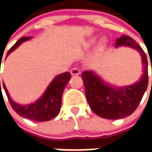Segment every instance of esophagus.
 <instances>
[{
  "label": "esophagus",
  "mask_w": 152,
  "mask_h": 152,
  "mask_svg": "<svg viewBox=\"0 0 152 152\" xmlns=\"http://www.w3.org/2000/svg\"><path fill=\"white\" fill-rule=\"evenodd\" d=\"M70 73H71L72 75H79V74H80V70L78 69V68H76V67H74V68L71 69Z\"/></svg>",
  "instance_id": "34e87169"
}]
</instances>
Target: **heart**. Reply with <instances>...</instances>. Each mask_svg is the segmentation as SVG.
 <instances>
[{"label": "heart", "instance_id": "heart-1", "mask_svg": "<svg viewBox=\"0 0 152 152\" xmlns=\"http://www.w3.org/2000/svg\"><path fill=\"white\" fill-rule=\"evenodd\" d=\"M97 40V36H94V37H91L89 39H87L86 41H85V43H84V45H83V47H84V49L85 50H89V49H91L95 44H96V42ZM108 43V40L107 38H102L101 40H100V42L98 43L97 45V47H96V51L97 52H102L103 50L106 49V47H107V45Z\"/></svg>", "mask_w": 152, "mask_h": 152}]
</instances>
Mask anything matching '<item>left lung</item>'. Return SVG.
Wrapping results in <instances>:
<instances>
[{"mask_svg": "<svg viewBox=\"0 0 152 152\" xmlns=\"http://www.w3.org/2000/svg\"><path fill=\"white\" fill-rule=\"evenodd\" d=\"M122 46L136 50L141 56L143 69L140 79L123 87L106 82L95 71L82 73L85 96L91 110L107 119H120L131 115L139 106L148 85V61L142 48L128 35L117 39L115 48Z\"/></svg>", "mask_w": 152, "mask_h": 152, "instance_id": "obj_1", "label": "left lung"}]
</instances>
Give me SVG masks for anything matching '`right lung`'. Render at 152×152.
<instances>
[{
	"label": "right lung",
	"instance_id": "add662e5",
	"mask_svg": "<svg viewBox=\"0 0 152 152\" xmlns=\"http://www.w3.org/2000/svg\"><path fill=\"white\" fill-rule=\"evenodd\" d=\"M30 39H32V37H22L19 39L15 43L14 45L8 50L6 58L13 50H16L20 45ZM71 77H72L71 74L68 72L56 75L47 86V88L45 89L44 93L41 95V96L34 102H32L30 104H26V105L19 104L12 99L4 82H3V87H4L5 92L7 94V96L8 98L12 107L19 116L32 120V121H35V122H45V121L52 119L59 113L60 109H61V98H62L63 91L68 83V81L71 79Z\"/></svg>",
	"mask_w": 152,
	"mask_h": 152
}]
</instances>
